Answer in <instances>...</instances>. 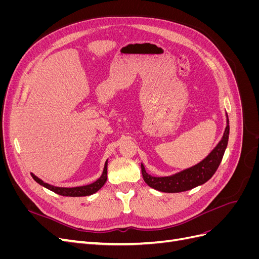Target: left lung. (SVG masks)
<instances>
[{"label":"left lung","instance_id":"8db88e82","mask_svg":"<svg viewBox=\"0 0 259 259\" xmlns=\"http://www.w3.org/2000/svg\"><path fill=\"white\" fill-rule=\"evenodd\" d=\"M228 138L229 119L228 114L226 113V128L224 135L206 158L191 167H188L168 176H152L147 173L145 165L142 163V173L145 183L155 190L166 193L188 191L205 184L215 174L219 164H221L227 145H228Z\"/></svg>","mask_w":259,"mask_h":259}]
</instances>
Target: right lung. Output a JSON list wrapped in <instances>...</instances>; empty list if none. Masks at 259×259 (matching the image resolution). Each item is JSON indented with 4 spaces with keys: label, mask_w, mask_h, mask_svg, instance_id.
<instances>
[{
    "label": "right lung",
    "mask_w": 259,
    "mask_h": 259,
    "mask_svg": "<svg viewBox=\"0 0 259 259\" xmlns=\"http://www.w3.org/2000/svg\"><path fill=\"white\" fill-rule=\"evenodd\" d=\"M107 167H108V160L105 163V166L103 169V174L100 175V177L95 180V182L90 184V185H85V186H79V187H71V188H67V187H57L51 184H48L43 182L41 178H38L35 176L33 173H31V176L35 180L37 184H40L41 186L45 187L46 189H49L55 193L64 195V197H86V195H92L94 193H96L101 187H103L106 182H107Z\"/></svg>",
    "instance_id": "1"
}]
</instances>
